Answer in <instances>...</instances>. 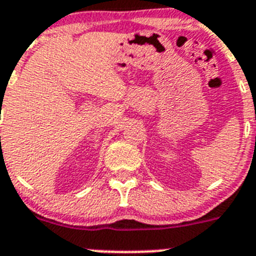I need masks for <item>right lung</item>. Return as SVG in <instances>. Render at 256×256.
<instances>
[{
	"instance_id": "right-lung-1",
	"label": "right lung",
	"mask_w": 256,
	"mask_h": 256,
	"mask_svg": "<svg viewBox=\"0 0 256 256\" xmlns=\"http://www.w3.org/2000/svg\"><path fill=\"white\" fill-rule=\"evenodd\" d=\"M1 149H2V148H1Z\"/></svg>"
}]
</instances>
